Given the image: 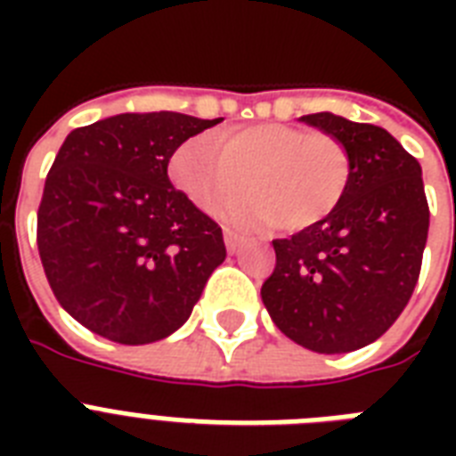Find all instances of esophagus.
<instances>
[{
  "label": "esophagus",
  "mask_w": 456,
  "mask_h": 456,
  "mask_svg": "<svg viewBox=\"0 0 456 456\" xmlns=\"http://www.w3.org/2000/svg\"><path fill=\"white\" fill-rule=\"evenodd\" d=\"M243 239L236 232H232V229H224V246H227L229 253H236V250L241 248Z\"/></svg>",
  "instance_id": "34e87169"
}]
</instances>
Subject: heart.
I'll return each mask as SVG.
<instances>
[{
	"instance_id": "1",
	"label": "heart",
	"mask_w": 456,
	"mask_h": 456,
	"mask_svg": "<svg viewBox=\"0 0 456 456\" xmlns=\"http://www.w3.org/2000/svg\"><path fill=\"white\" fill-rule=\"evenodd\" d=\"M172 182L200 210H213L248 177L250 191L220 208L234 227H314L338 208L350 184L353 160L329 132L298 125L256 123L215 134H196L170 160Z\"/></svg>"
}]
</instances>
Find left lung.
Wrapping results in <instances>:
<instances>
[{"instance_id": "8db88e82", "label": "left lung", "mask_w": 456, "mask_h": 456, "mask_svg": "<svg viewBox=\"0 0 456 456\" xmlns=\"http://www.w3.org/2000/svg\"><path fill=\"white\" fill-rule=\"evenodd\" d=\"M346 144L353 175L326 220L277 239L263 303L314 353H350L388 331L417 286L428 236L421 165L393 134L333 113L300 118Z\"/></svg>"}]
</instances>
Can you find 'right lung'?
Here are the masks:
<instances>
[{"instance_id": "1", "label": "right lung", "mask_w": 456, "mask_h": 456, "mask_svg": "<svg viewBox=\"0 0 456 456\" xmlns=\"http://www.w3.org/2000/svg\"><path fill=\"white\" fill-rule=\"evenodd\" d=\"M222 118L120 113L66 137L46 175L37 248L61 307L144 346L177 331L224 263L222 229L167 177L172 153Z\"/></svg>"}]
</instances>
